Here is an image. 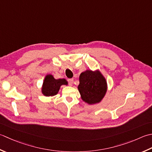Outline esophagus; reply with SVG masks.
Segmentation results:
<instances>
[{
  "mask_svg": "<svg viewBox=\"0 0 152 152\" xmlns=\"http://www.w3.org/2000/svg\"><path fill=\"white\" fill-rule=\"evenodd\" d=\"M68 82L69 83V85L72 86L73 83V79H68Z\"/></svg>",
  "mask_w": 152,
  "mask_h": 152,
  "instance_id": "34e87169",
  "label": "esophagus"
}]
</instances>
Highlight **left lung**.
Listing matches in <instances>:
<instances>
[{"label": "left lung", "mask_w": 152, "mask_h": 152, "mask_svg": "<svg viewBox=\"0 0 152 152\" xmlns=\"http://www.w3.org/2000/svg\"><path fill=\"white\" fill-rule=\"evenodd\" d=\"M78 90L83 101L92 105L102 102L107 91L106 79L96 69H87L79 75Z\"/></svg>", "instance_id": "obj_1"}]
</instances>
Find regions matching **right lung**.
<instances>
[{
  "mask_svg": "<svg viewBox=\"0 0 152 152\" xmlns=\"http://www.w3.org/2000/svg\"><path fill=\"white\" fill-rule=\"evenodd\" d=\"M62 85H68L66 79H56L51 74H47L43 80L41 92L45 96H54L58 93Z\"/></svg>",
  "mask_w": 152,
  "mask_h": 152,
  "instance_id": "obj_1",
  "label": "right lung"
}]
</instances>
